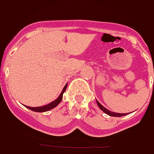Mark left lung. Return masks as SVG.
<instances>
[{
    "instance_id": "left-lung-1",
    "label": "left lung",
    "mask_w": 154,
    "mask_h": 154,
    "mask_svg": "<svg viewBox=\"0 0 154 154\" xmlns=\"http://www.w3.org/2000/svg\"><path fill=\"white\" fill-rule=\"evenodd\" d=\"M96 103H97L98 106H99V107L100 109H101L102 110H103V112H105V113H106L107 115L110 116H116V117H120V116H126L127 115L126 113H116V112H111V111H109V109H107L105 108L104 106H103L100 103H99L98 101H96Z\"/></svg>"
}]
</instances>
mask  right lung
Returning a JSON list of instances; mask_svg holds the SVG:
<instances>
[{
    "mask_svg": "<svg viewBox=\"0 0 154 154\" xmlns=\"http://www.w3.org/2000/svg\"><path fill=\"white\" fill-rule=\"evenodd\" d=\"M66 88H67V84H66V85H65V87L63 88V90H62V93L60 94V96H58V97L55 99V101L51 102V103H49V104L46 105V106H39V107H29V106H26V107L28 109H29L32 110V111H35V112H46V111H48V110L51 109L55 108L57 105L59 104V103H60L61 100H62V96H63V93L65 92Z\"/></svg>",
    "mask_w": 154,
    "mask_h": 154,
    "instance_id": "obj_1",
    "label": "right lung"
}]
</instances>
